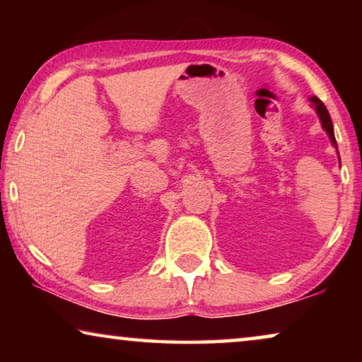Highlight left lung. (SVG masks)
Listing matches in <instances>:
<instances>
[{
  "mask_svg": "<svg viewBox=\"0 0 362 362\" xmlns=\"http://www.w3.org/2000/svg\"><path fill=\"white\" fill-rule=\"evenodd\" d=\"M311 102H313L315 110L318 112L320 120H321V125H323V128L326 130V133H328L329 138H331V141H333V145L336 146V138H334V132H333V122H331V117H329L328 110H326L325 103L321 102L320 98H316V97L311 98ZM336 150H338V146H336Z\"/></svg>",
  "mask_w": 362,
  "mask_h": 362,
  "instance_id": "obj_1",
  "label": "left lung"
}]
</instances>
